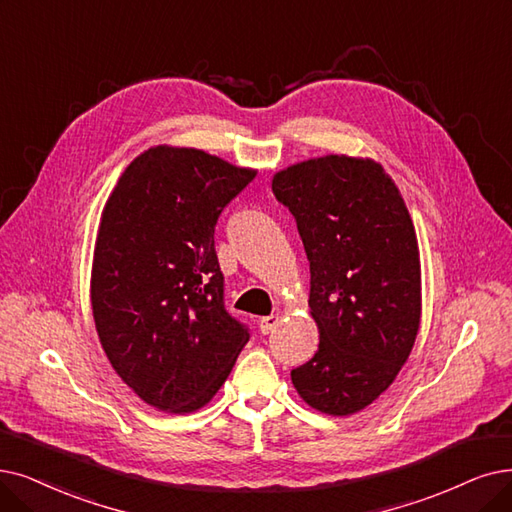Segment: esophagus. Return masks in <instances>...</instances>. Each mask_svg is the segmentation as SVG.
<instances>
[{
	"label": "esophagus",
	"instance_id": "obj_1",
	"mask_svg": "<svg viewBox=\"0 0 512 512\" xmlns=\"http://www.w3.org/2000/svg\"><path fill=\"white\" fill-rule=\"evenodd\" d=\"M279 321H281V317L279 315H269V317H262L260 319V332L262 334H271L275 327L279 325Z\"/></svg>",
	"mask_w": 512,
	"mask_h": 512
}]
</instances>
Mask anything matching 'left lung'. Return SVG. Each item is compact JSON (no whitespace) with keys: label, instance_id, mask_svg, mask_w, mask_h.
<instances>
[{"label":"left lung","instance_id":"8db88e82","mask_svg":"<svg viewBox=\"0 0 512 512\" xmlns=\"http://www.w3.org/2000/svg\"><path fill=\"white\" fill-rule=\"evenodd\" d=\"M311 262L319 349L292 370L304 403L351 416L401 372L420 330L416 229L395 180L370 157L323 155L273 176Z\"/></svg>","mask_w":512,"mask_h":512}]
</instances>
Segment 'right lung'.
<instances>
[{
    "mask_svg": "<svg viewBox=\"0 0 512 512\" xmlns=\"http://www.w3.org/2000/svg\"><path fill=\"white\" fill-rule=\"evenodd\" d=\"M254 176L201 149L159 145L130 163L102 208L90 279L98 340L159 412L208 405L250 340L224 309L214 229Z\"/></svg>",
    "mask_w": 512,
    "mask_h": 512,
    "instance_id": "obj_1",
    "label": "right lung"
}]
</instances>
